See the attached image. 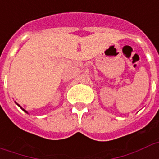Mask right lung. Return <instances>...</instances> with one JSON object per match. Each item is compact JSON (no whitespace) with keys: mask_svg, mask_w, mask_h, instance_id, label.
<instances>
[{"mask_svg":"<svg viewBox=\"0 0 159 159\" xmlns=\"http://www.w3.org/2000/svg\"><path fill=\"white\" fill-rule=\"evenodd\" d=\"M15 103H16V104H17V105H18V106H19V107H20V108H21V109H22V110H23V111H25V112H26V113H28V111H25V109H24V108H22V107H20V106H19V104L17 103V102H15Z\"/></svg>","mask_w":159,"mask_h":159,"instance_id":"add662e5","label":"right lung"}]
</instances>
